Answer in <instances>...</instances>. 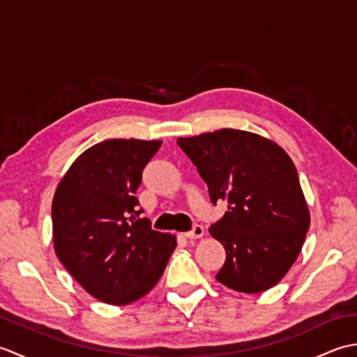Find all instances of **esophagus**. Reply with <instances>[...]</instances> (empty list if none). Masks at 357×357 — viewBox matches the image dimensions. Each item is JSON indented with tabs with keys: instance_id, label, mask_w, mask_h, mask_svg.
<instances>
[{
	"instance_id": "1",
	"label": "esophagus",
	"mask_w": 357,
	"mask_h": 357,
	"mask_svg": "<svg viewBox=\"0 0 357 357\" xmlns=\"http://www.w3.org/2000/svg\"><path fill=\"white\" fill-rule=\"evenodd\" d=\"M202 234H204V227L199 225V224H196V225H193V229L190 231L184 233V236L187 239H198V238L202 236Z\"/></svg>"
}]
</instances>
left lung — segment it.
Listing matches in <instances>:
<instances>
[{
	"label": "left lung",
	"instance_id": "1",
	"mask_svg": "<svg viewBox=\"0 0 357 357\" xmlns=\"http://www.w3.org/2000/svg\"><path fill=\"white\" fill-rule=\"evenodd\" d=\"M178 146L207 183L211 202H229L208 229L227 253L216 279L241 293L275 287L299 256L310 227L291 158L276 142L234 128L178 138Z\"/></svg>",
	"mask_w": 357,
	"mask_h": 357
}]
</instances>
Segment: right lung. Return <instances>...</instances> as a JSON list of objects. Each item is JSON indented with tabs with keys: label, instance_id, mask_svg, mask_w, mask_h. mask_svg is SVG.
<instances>
[{
	"label": "right lung",
	"instance_id": "1",
	"mask_svg": "<svg viewBox=\"0 0 357 357\" xmlns=\"http://www.w3.org/2000/svg\"><path fill=\"white\" fill-rule=\"evenodd\" d=\"M161 141L107 139L81 153L52 202L53 247L66 270L98 301L126 305L162 276L176 238L139 218L135 193Z\"/></svg>",
	"mask_w": 357,
	"mask_h": 357
}]
</instances>
